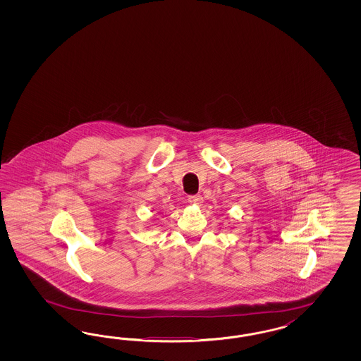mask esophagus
Instances as JSON below:
<instances>
[{
	"label": "esophagus",
	"mask_w": 361,
	"mask_h": 361,
	"mask_svg": "<svg viewBox=\"0 0 361 361\" xmlns=\"http://www.w3.org/2000/svg\"><path fill=\"white\" fill-rule=\"evenodd\" d=\"M188 201L190 204H195V205H201L204 200H202V196H200V195H192V196H188Z\"/></svg>",
	"instance_id": "34e87169"
}]
</instances>
